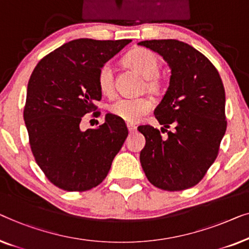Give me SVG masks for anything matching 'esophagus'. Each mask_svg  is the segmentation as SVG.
I'll return each instance as SVG.
<instances>
[{
	"label": "esophagus",
	"instance_id": "34e87169",
	"mask_svg": "<svg viewBox=\"0 0 249 249\" xmlns=\"http://www.w3.org/2000/svg\"><path fill=\"white\" fill-rule=\"evenodd\" d=\"M127 128H128V132L131 133V134L136 131V126L133 125V124H127Z\"/></svg>",
	"mask_w": 249,
	"mask_h": 249
}]
</instances>
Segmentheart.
<instances>
[{"mask_svg": "<svg viewBox=\"0 0 249 249\" xmlns=\"http://www.w3.org/2000/svg\"><path fill=\"white\" fill-rule=\"evenodd\" d=\"M124 63L144 79V88L150 92H157L161 88L159 76L160 59L153 52L146 48H135L124 57ZM97 85L105 96H111L115 90L114 69L110 63L101 65L97 74ZM152 109V103L146 98H121L109 106L111 115L127 122L139 123Z\"/></svg>", "mask_w": 249, "mask_h": 249, "instance_id": "obj_1", "label": "heart"}]
</instances>
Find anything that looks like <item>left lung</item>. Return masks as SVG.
Returning <instances> with one entry per match:
<instances>
[{
    "label": "left lung",
    "instance_id": "1",
    "mask_svg": "<svg viewBox=\"0 0 249 249\" xmlns=\"http://www.w3.org/2000/svg\"><path fill=\"white\" fill-rule=\"evenodd\" d=\"M157 52L171 69L166 94L155 116L167 132L139 126L145 138L140 161L153 186L168 192L198 184L214 162L227 129L226 93L218 70L191 45L176 39L140 41ZM175 125V132L166 130Z\"/></svg>",
    "mask_w": 249,
    "mask_h": 249
}]
</instances>
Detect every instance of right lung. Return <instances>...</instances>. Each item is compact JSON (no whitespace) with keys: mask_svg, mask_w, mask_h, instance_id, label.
Returning a JSON list of instances; mask_svg holds the SVG:
<instances>
[{"mask_svg":"<svg viewBox=\"0 0 249 249\" xmlns=\"http://www.w3.org/2000/svg\"><path fill=\"white\" fill-rule=\"evenodd\" d=\"M131 39L69 41L45 56L31 73L23 120L35 160L55 186L85 192L106 178L128 135L123 120L111 114L98 128L82 131L83 116L101 99L97 74L101 65Z\"/></svg>","mask_w":249,"mask_h":249,"instance_id":"1","label":"right lung"}]
</instances>
